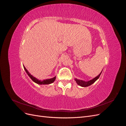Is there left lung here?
<instances>
[{"label": "left lung", "instance_id": "8db88e82", "mask_svg": "<svg viewBox=\"0 0 126 126\" xmlns=\"http://www.w3.org/2000/svg\"><path fill=\"white\" fill-rule=\"evenodd\" d=\"M102 72L100 73L97 76H96V77H95L94 78H93V79L89 80V81H83V80L78 79L77 78H75V80L76 81L77 84H78V85L81 86V87H88L90 85H92L93 83H94L96 81V80L99 78L100 75H101V74L102 73Z\"/></svg>", "mask_w": 126, "mask_h": 126}]
</instances>
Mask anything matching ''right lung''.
<instances>
[{
    "label": "right lung",
    "mask_w": 126,
    "mask_h": 126,
    "mask_svg": "<svg viewBox=\"0 0 126 126\" xmlns=\"http://www.w3.org/2000/svg\"><path fill=\"white\" fill-rule=\"evenodd\" d=\"M24 69L25 71V72H27V73L28 74V75L29 76V77L32 79V81L33 82H34L35 83H37V84L39 85H49L50 84V83H53V82H54L55 80L56 79V77H54V78H50V79H45L43 80H40L38 79H37L36 78H35L34 77H33L32 75H31V74L27 70V69L25 68V67L23 65Z\"/></svg>",
    "instance_id": "add662e5"
}]
</instances>
